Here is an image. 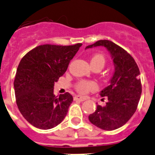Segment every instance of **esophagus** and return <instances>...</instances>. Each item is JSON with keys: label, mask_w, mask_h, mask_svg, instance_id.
<instances>
[{"label": "esophagus", "mask_w": 155, "mask_h": 155, "mask_svg": "<svg viewBox=\"0 0 155 155\" xmlns=\"http://www.w3.org/2000/svg\"><path fill=\"white\" fill-rule=\"evenodd\" d=\"M74 100H79V101H84V100H86V97H81L79 95H77L76 97H74Z\"/></svg>", "instance_id": "obj_1"}]
</instances>
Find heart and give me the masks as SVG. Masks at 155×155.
Wrapping results in <instances>:
<instances>
[{"label": "heart", "mask_w": 155, "mask_h": 155, "mask_svg": "<svg viewBox=\"0 0 155 155\" xmlns=\"http://www.w3.org/2000/svg\"><path fill=\"white\" fill-rule=\"evenodd\" d=\"M91 65H95V64H98L100 65L102 67H104V64H105V58L101 54H96L91 58ZM76 90L80 93H88L89 91H93L96 90L98 88L97 83H95L93 81H87V80H81L76 84Z\"/></svg>", "instance_id": "b5f03b06"}]
</instances>
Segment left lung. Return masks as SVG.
Segmentation results:
<instances>
[{"instance_id": "left-lung-1", "label": "left lung", "mask_w": 155, "mask_h": 155, "mask_svg": "<svg viewBox=\"0 0 155 155\" xmlns=\"http://www.w3.org/2000/svg\"><path fill=\"white\" fill-rule=\"evenodd\" d=\"M96 46L106 47L110 52L115 71L110 85L100 93L108 99L106 106L97 105L89 120L101 129L114 130L124 126L137 110L142 91L140 70L133 57L113 41L99 40L86 48Z\"/></svg>"}]
</instances>
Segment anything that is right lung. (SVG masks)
<instances>
[{
  "label": "right lung",
  "mask_w": 155,
  "mask_h": 155,
  "mask_svg": "<svg viewBox=\"0 0 155 155\" xmlns=\"http://www.w3.org/2000/svg\"><path fill=\"white\" fill-rule=\"evenodd\" d=\"M81 45H42L21 58L14 81L17 106L35 127L51 129L65 117L73 98L69 93L55 96L54 83L67 70Z\"/></svg>",
  "instance_id": "right-lung-1"
}]
</instances>
